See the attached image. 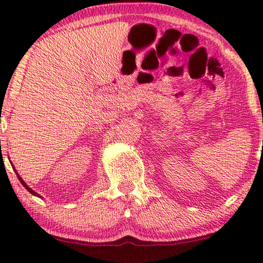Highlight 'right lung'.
<instances>
[{"mask_svg":"<svg viewBox=\"0 0 263 263\" xmlns=\"http://www.w3.org/2000/svg\"><path fill=\"white\" fill-rule=\"evenodd\" d=\"M16 176H17V178H18V180H20V182H21V184L25 186V187H26V190H28V192H30V193H32V195H34V196H37V197H39V195H37V193H36V192H34L32 189H29V187H28V186H27V185H26V182H25L24 180H22V178H21L20 176H18V174H16Z\"/></svg>","mask_w":263,"mask_h":263,"instance_id":"add662e5","label":"right lung"}]
</instances>
